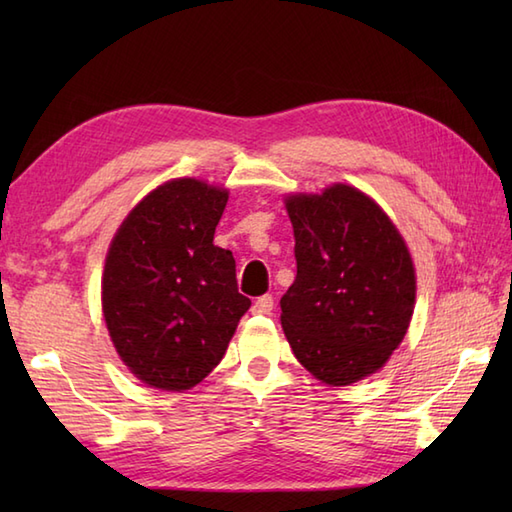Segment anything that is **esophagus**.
<instances>
[{
	"label": "esophagus",
	"instance_id": "obj_1",
	"mask_svg": "<svg viewBox=\"0 0 512 512\" xmlns=\"http://www.w3.org/2000/svg\"><path fill=\"white\" fill-rule=\"evenodd\" d=\"M273 308H275V299L270 297V295L259 297V299L253 303V312H255V314H270V312H273Z\"/></svg>",
	"mask_w": 512,
	"mask_h": 512
}]
</instances>
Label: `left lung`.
<instances>
[{
  "label": "left lung",
  "instance_id": "obj_1",
  "mask_svg": "<svg viewBox=\"0 0 512 512\" xmlns=\"http://www.w3.org/2000/svg\"><path fill=\"white\" fill-rule=\"evenodd\" d=\"M295 284L281 297V328L297 361L321 383L352 385L383 367L405 339L416 270L380 206L350 184L288 195Z\"/></svg>",
  "mask_w": 512,
  "mask_h": 512
}]
</instances>
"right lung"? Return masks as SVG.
<instances>
[{"label":"right lung","mask_w":512,"mask_h":512,"mask_svg":"<svg viewBox=\"0 0 512 512\" xmlns=\"http://www.w3.org/2000/svg\"><path fill=\"white\" fill-rule=\"evenodd\" d=\"M228 191L176 178L118 228L103 270V317L121 361L145 385L182 391L213 372L250 299L235 259L213 244Z\"/></svg>","instance_id":"1"}]
</instances>
